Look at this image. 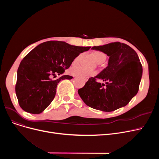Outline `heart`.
<instances>
[{
    "label": "heart",
    "mask_w": 159,
    "mask_h": 159,
    "mask_svg": "<svg viewBox=\"0 0 159 159\" xmlns=\"http://www.w3.org/2000/svg\"><path fill=\"white\" fill-rule=\"evenodd\" d=\"M93 54L98 64H102L105 61L106 58V55L104 52L101 51H95ZM82 55L83 53H80L79 55H78L74 58L73 64H77L79 62ZM70 71L71 74L74 75V76L82 78H84L87 76H91V75H94L96 73V71L93 70H88L82 68V67L77 66H74L71 67L70 70Z\"/></svg>",
    "instance_id": "heart-1"
}]
</instances>
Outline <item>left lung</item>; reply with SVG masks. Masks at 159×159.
<instances>
[{"label": "left lung", "mask_w": 159, "mask_h": 159, "mask_svg": "<svg viewBox=\"0 0 159 159\" xmlns=\"http://www.w3.org/2000/svg\"><path fill=\"white\" fill-rule=\"evenodd\" d=\"M109 56L108 66L95 77H90L78 93L89 107L112 111L126 106L138 92L143 66L133 49L119 42L93 46ZM105 84H101L100 81Z\"/></svg>", "instance_id": "obj_1"}]
</instances>
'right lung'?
<instances>
[{
  "label": "right lung",
  "instance_id": "right-lung-1",
  "mask_svg": "<svg viewBox=\"0 0 159 159\" xmlns=\"http://www.w3.org/2000/svg\"><path fill=\"white\" fill-rule=\"evenodd\" d=\"M91 47L71 46L61 41H48L24 57L19 66L15 93L20 107L30 113L39 114L50 104L61 80L71 79L62 75L74 58Z\"/></svg>",
  "mask_w": 159,
  "mask_h": 159
}]
</instances>
